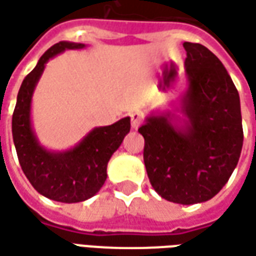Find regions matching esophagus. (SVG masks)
I'll return each instance as SVG.
<instances>
[{
    "mask_svg": "<svg viewBox=\"0 0 256 256\" xmlns=\"http://www.w3.org/2000/svg\"><path fill=\"white\" fill-rule=\"evenodd\" d=\"M130 120H132V128H138L142 123V115L140 112H132L130 114Z\"/></svg>",
    "mask_w": 256,
    "mask_h": 256,
    "instance_id": "34e87169",
    "label": "esophagus"
}]
</instances>
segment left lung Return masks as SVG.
I'll use <instances>...</instances> for the list:
<instances>
[{"mask_svg": "<svg viewBox=\"0 0 256 256\" xmlns=\"http://www.w3.org/2000/svg\"><path fill=\"white\" fill-rule=\"evenodd\" d=\"M188 88L183 124L172 114L151 115L138 128L154 190L170 202L191 205L215 196L228 183L242 148L240 96L215 54L184 42Z\"/></svg>", "mask_w": 256, "mask_h": 256, "instance_id": "8db88e82", "label": "left lung"}]
</instances>
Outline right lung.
Here are the masks:
<instances>
[{
	"label": "right lung",
	"mask_w": 256,
	"mask_h": 256,
	"mask_svg": "<svg viewBox=\"0 0 256 256\" xmlns=\"http://www.w3.org/2000/svg\"><path fill=\"white\" fill-rule=\"evenodd\" d=\"M83 47L80 42L60 41L42 54L23 80L12 115V136L23 173L41 196L58 202H82L96 196L106 180L112 154L130 132V118H123L110 126L92 128L78 146L64 152L48 151L38 144L30 120L36 84L52 56Z\"/></svg>",
	"instance_id": "right-lung-1"
}]
</instances>
